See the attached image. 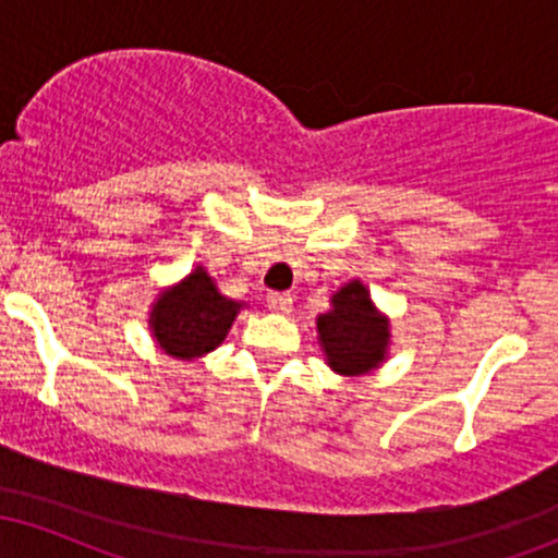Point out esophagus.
<instances>
[{
  "mask_svg": "<svg viewBox=\"0 0 558 558\" xmlns=\"http://www.w3.org/2000/svg\"><path fill=\"white\" fill-rule=\"evenodd\" d=\"M291 306H293L291 293H270V296H267V310L275 312V315H288Z\"/></svg>",
  "mask_w": 558,
  "mask_h": 558,
  "instance_id": "obj_1",
  "label": "esophagus"
}]
</instances>
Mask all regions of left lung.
<instances>
[{
	"label": "left lung",
	"instance_id": "1",
	"mask_svg": "<svg viewBox=\"0 0 558 558\" xmlns=\"http://www.w3.org/2000/svg\"><path fill=\"white\" fill-rule=\"evenodd\" d=\"M317 336L332 373L356 377L386 362L390 323L377 312L362 280H351L332 293L330 310L317 315Z\"/></svg>",
	"mask_w": 558,
	"mask_h": 558
}]
</instances>
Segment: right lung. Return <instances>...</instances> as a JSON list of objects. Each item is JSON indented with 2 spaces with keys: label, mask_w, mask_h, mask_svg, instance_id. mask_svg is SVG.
Returning <instances> with one entry per match:
<instances>
[{
  "label": "right lung",
  "mask_w": 558,
  "mask_h": 558,
  "mask_svg": "<svg viewBox=\"0 0 558 558\" xmlns=\"http://www.w3.org/2000/svg\"><path fill=\"white\" fill-rule=\"evenodd\" d=\"M241 301L222 296L204 267L159 293L149 315V330L165 354L198 360L226 341Z\"/></svg>",
  "instance_id": "obj_1"
}]
</instances>
